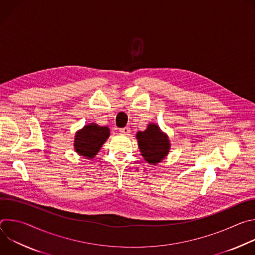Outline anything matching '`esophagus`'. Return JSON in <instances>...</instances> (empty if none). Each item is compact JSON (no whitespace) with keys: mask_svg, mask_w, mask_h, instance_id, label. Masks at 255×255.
Wrapping results in <instances>:
<instances>
[{"mask_svg":"<svg viewBox=\"0 0 255 255\" xmlns=\"http://www.w3.org/2000/svg\"><path fill=\"white\" fill-rule=\"evenodd\" d=\"M122 134H125V135H128L130 133V128L129 127H124V128H121L119 130Z\"/></svg>","mask_w":255,"mask_h":255,"instance_id":"34e87169","label":"esophagus"}]
</instances>
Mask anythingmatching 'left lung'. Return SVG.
<instances>
[{
    "mask_svg": "<svg viewBox=\"0 0 255 255\" xmlns=\"http://www.w3.org/2000/svg\"><path fill=\"white\" fill-rule=\"evenodd\" d=\"M136 138L141 155L150 164L161 162L169 152L170 143L167 135L154 123H150L145 131L137 132Z\"/></svg>",
    "mask_w": 255,
    "mask_h": 255,
    "instance_id": "1",
    "label": "left lung"
}]
</instances>
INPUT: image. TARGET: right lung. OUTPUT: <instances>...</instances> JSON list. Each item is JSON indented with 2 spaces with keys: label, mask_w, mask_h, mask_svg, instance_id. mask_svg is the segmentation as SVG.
<instances>
[{
  "label": "right lung",
  "mask_w": 255,
  "mask_h": 255,
  "mask_svg": "<svg viewBox=\"0 0 255 255\" xmlns=\"http://www.w3.org/2000/svg\"><path fill=\"white\" fill-rule=\"evenodd\" d=\"M109 136H110V129L107 126H99L96 123H91L76 133L75 150L81 156L88 159L94 158Z\"/></svg>",
  "instance_id": "right-lung-1"
}]
</instances>
